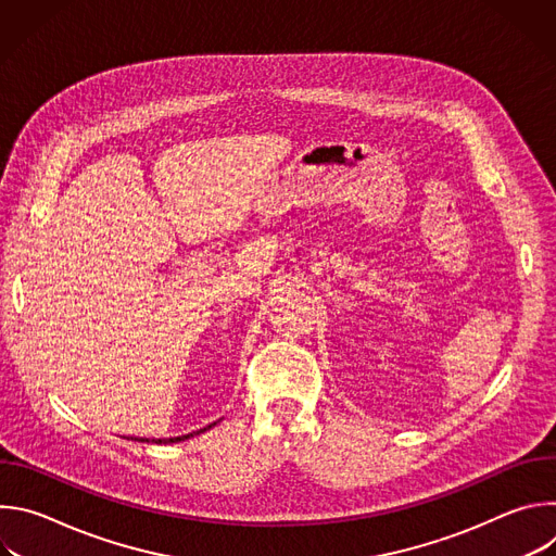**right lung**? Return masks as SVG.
Here are the masks:
<instances>
[{"label":"right lung","mask_w":556,"mask_h":556,"mask_svg":"<svg viewBox=\"0 0 556 556\" xmlns=\"http://www.w3.org/2000/svg\"><path fill=\"white\" fill-rule=\"evenodd\" d=\"M217 422H213V425H208V427H204V429H200V431H193V433H187V435H180V438H169V440H155V444H167V442H180V440H189V438H193V435H200V433H204V431H208L211 427H215ZM144 442V440H142ZM149 442V440H147Z\"/></svg>","instance_id":"add662e5"}]
</instances>
